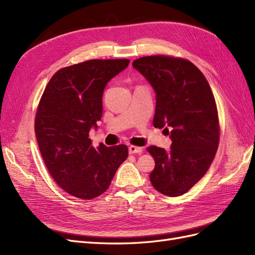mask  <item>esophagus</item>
I'll return each instance as SVG.
<instances>
[{
  "label": "esophagus",
  "instance_id": "1",
  "mask_svg": "<svg viewBox=\"0 0 255 255\" xmlns=\"http://www.w3.org/2000/svg\"><path fill=\"white\" fill-rule=\"evenodd\" d=\"M128 153L129 154H141L142 153V149L139 148V146L129 145L128 146Z\"/></svg>",
  "mask_w": 255,
  "mask_h": 255
}]
</instances>
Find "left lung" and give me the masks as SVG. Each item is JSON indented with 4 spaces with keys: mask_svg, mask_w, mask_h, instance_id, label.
Masks as SVG:
<instances>
[{
    "mask_svg": "<svg viewBox=\"0 0 255 255\" xmlns=\"http://www.w3.org/2000/svg\"><path fill=\"white\" fill-rule=\"evenodd\" d=\"M156 97L153 126L164 128L170 150L155 145L148 152L155 160L150 181L160 194L177 197L201 180L212 165L219 142V121L212 89L190 61L146 56L133 61Z\"/></svg>",
    "mask_w": 255,
    "mask_h": 255,
    "instance_id": "obj_1",
    "label": "left lung"
}]
</instances>
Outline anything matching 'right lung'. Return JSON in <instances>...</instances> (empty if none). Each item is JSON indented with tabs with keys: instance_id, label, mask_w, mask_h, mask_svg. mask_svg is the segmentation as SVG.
I'll list each match as a JSON object with an SVG mask.
<instances>
[{
	"instance_id": "add662e5",
	"label": "right lung",
	"mask_w": 255,
	"mask_h": 255,
	"mask_svg": "<svg viewBox=\"0 0 255 255\" xmlns=\"http://www.w3.org/2000/svg\"><path fill=\"white\" fill-rule=\"evenodd\" d=\"M128 59H91L60 69L45 87L35 133L45 166L58 186L83 200L102 195L128 157L126 144L92 146L91 128L102 117L103 92Z\"/></svg>"
}]
</instances>
